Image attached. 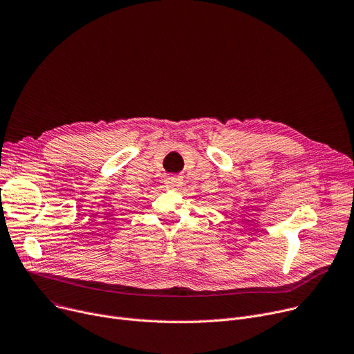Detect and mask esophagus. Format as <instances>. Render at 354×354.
<instances>
[{"instance_id": "obj_1", "label": "esophagus", "mask_w": 354, "mask_h": 354, "mask_svg": "<svg viewBox=\"0 0 354 354\" xmlns=\"http://www.w3.org/2000/svg\"><path fill=\"white\" fill-rule=\"evenodd\" d=\"M181 184H183V180L180 177H169V178H166V185L170 189H177L178 187H181Z\"/></svg>"}]
</instances>
